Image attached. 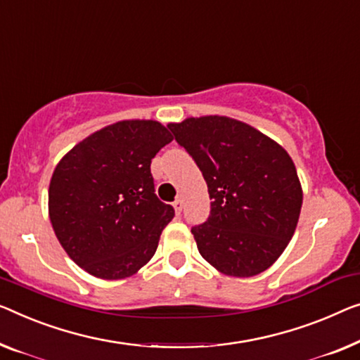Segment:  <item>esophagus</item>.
Segmentation results:
<instances>
[{
  "instance_id": "1",
  "label": "esophagus",
  "mask_w": 360,
  "mask_h": 360,
  "mask_svg": "<svg viewBox=\"0 0 360 360\" xmlns=\"http://www.w3.org/2000/svg\"><path fill=\"white\" fill-rule=\"evenodd\" d=\"M173 208H174V212H176V214H181V212H182V202L179 200H174L173 202Z\"/></svg>"
}]
</instances>
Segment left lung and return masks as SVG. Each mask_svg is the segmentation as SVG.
Returning <instances> with one entry per match:
<instances>
[{
  "mask_svg": "<svg viewBox=\"0 0 360 360\" xmlns=\"http://www.w3.org/2000/svg\"><path fill=\"white\" fill-rule=\"evenodd\" d=\"M195 160L212 198L210 217L192 228L200 255L226 276L265 271L296 231L302 186L280 143L228 116L169 122Z\"/></svg>",
  "mask_w": 360,
  "mask_h": 360,
  "instance_id": "8db88e82",
  "label": "left lung"
}]
</instances>
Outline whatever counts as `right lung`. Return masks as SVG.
I'll return each mask as SVG.
<instances>
[{"mask_svg":"<svg viewBox=\"0 0 360 360\" xmlns=\"http://www.w3.org/2000/svg\"><path fill=\"white\" fill-rule=\"evenodd\" d=\"M171 141L158 121H117L90 134L56 165L48 217L69 259L89 275L124 280L155 255L174 210L155 195L150 163Z\"/></svg>","mask_w":360,"mask_h":360,"instance_id":"obj_1","label":"right lung"}]
</instances>
